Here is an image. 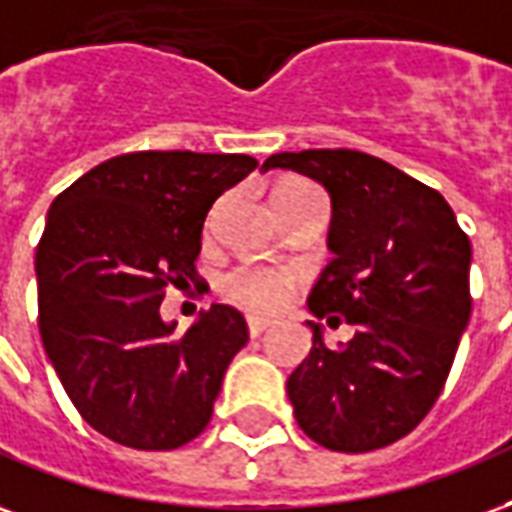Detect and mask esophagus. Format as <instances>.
I'll list each match as a JSON object with an SVG mask.
<instances>
[{
	"instance_id": "1",
	"label": "esophagus",
	"mask_w": 512,
	"mask_h": 512,
	"mask_svg": "<svg viewBox=\"0 0 512 512\" xmlns=\"http://www.w3.org/2000/svg\"><path fill=\"white\" fill-rule=\"evenodd\" d=\"M270 319H259V316H251V319H248V333H251V338H259L261 333H264V330H267V327H270Z\"/></svg>"
}]
</instances>
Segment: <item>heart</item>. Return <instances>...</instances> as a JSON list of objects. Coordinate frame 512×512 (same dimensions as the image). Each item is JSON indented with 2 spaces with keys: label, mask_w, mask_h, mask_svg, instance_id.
Here are the masks:
<instances>
[{
  "label": "heart",
  "mask_w": 512,
  "mask_h": 512,
  "mask_svg": "<svg viewBox=\"0 0 512 512\" xmlns=\"http://www.w3.org/2000/svg\"><path fill=\"white\" fill-rule=\"evenodd\" d=\"M308 188H313V185L302 182V179H286L275 188V196ZM292 289V272L267 267V264H240V267H234L220 278V294L251 313H275L286 305Z\"/></svg>",
  "instance_id": "b5f03b06"
}]
</instances>
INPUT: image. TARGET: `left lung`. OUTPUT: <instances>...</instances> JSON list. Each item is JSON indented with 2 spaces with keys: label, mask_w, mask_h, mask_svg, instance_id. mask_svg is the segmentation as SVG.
Segmentation results:
<instances>
[{
  "label": "left lung",
  "mask_w": 512,
  "mask_h": 512,
  "mask_svg": "<svg viewBox=\"0 0 512 512\" xmlns=\"http://www.w3.org/2000/svg\"><path fill=\"white\" fill-rule=\"evenodd\" d=\"M316 179L333 204V261L311 289L316 319L354 324L311 354L286 382L294 417L313 442L368 453L406 436L442 393L469 324L472 245L442 193L357 149L278 152L261 171Z\"/></svg>",
  "instance_id": "left-lung-1"
}]
</instances>
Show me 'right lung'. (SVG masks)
I'll return each instance as SVG.
<instances>
[{
  "mask_svg": "<svg viewBox=\"0 0 512 512\" xmlns=\"http://www.w3.org/2000/svg\"><path fill=\"white\" fill-rule=\"evenodd\" d=\"M251 155L130 152L62 190L35 253L40 338L78 414L133 450H174L207 428L248 343L231 305L185 333L160 319L166 286L196 275L204 218Z\"/></svg>",
  "mask_w": 512,
  "mask_h": 512,
  "instance_id": "obj_1",
  "label": "right lung"
}]
</instances>
